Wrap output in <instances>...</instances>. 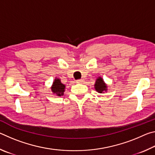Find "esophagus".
<instances>
[{
    "label": "esophagus",
    "instance_id": "esophagus-1",
    "mask_svg": "<svg viewBox=\"0 0 155 155\" xmlns=\"http://www.w3.org/2000/svg\"><path fill=\"white\" fill-rule=\"evenodd\" d=\"M83 82H84V79H82V78H81V79L77 80V83H82Z\"/></svg>",
    "mask_w": 155,
    "mask_h": 155
}]
</instances>
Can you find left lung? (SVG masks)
<instances>
[{"mask_svg":"<svg viewBox=\"0 0 155 155\" xmlns=\"http://www.w3.org/2000/svg\"><path fill=\"white\" fill-rule=\"evenodd\" d=\"M94 86H95L96 90L99 93H102V92H103V91L107 90L106 84L104 83L103 78H102L101 77H99L97 78Z\"/></svg>","mask_w":155,"mask_h":155,"instance_id":"1","label":"left lung"}]
</instances>
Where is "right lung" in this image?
<instances>
[{"instance_id": "right-lung-1", "label": "right lung", "mask_w": 155, "mask_h": 155, "mask_svg": "<svg viewBox=\"0 0 155 155\" xmlns=\"http://www.w3.org/2000/svg\"><path fill=\"white\" fill-rule=\"evenodd\" d=\"M65 87V85L61 83V81L58 79V78H56L53 82V85H52L51 90L54 94H56L57 95L60 96L64 95Z\"/></svg>"}]
</instances>
